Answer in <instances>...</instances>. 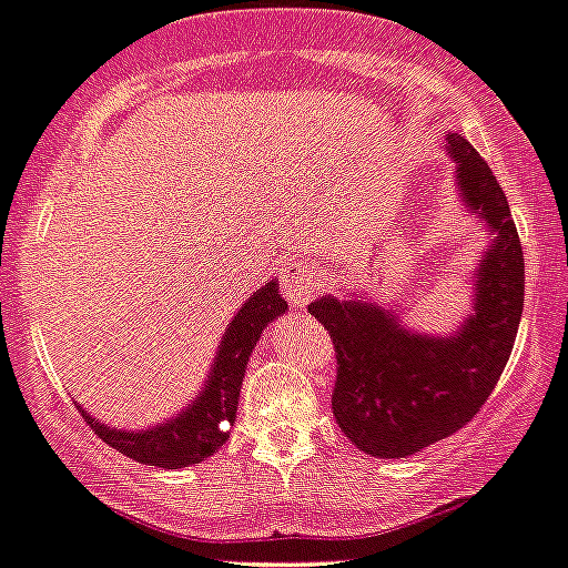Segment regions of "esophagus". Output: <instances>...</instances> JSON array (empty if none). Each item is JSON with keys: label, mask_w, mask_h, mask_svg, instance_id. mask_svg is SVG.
<instances>
[{"label": "esophagus", "mask_w": 568, "mask_h": 568, "mask_svg": "<svg viewBox=\"0 0 568 568\" xmlns=\"http://www.w3.org/2000/svg\"><path fill=\"white\" fill-rule=\"evenodd\" d=\"M320 286H323V278H320V273L308 265H295L292 271H286L282 278L284 297L290 303H295V306L297 303L312 301V295L320 292Z\"/></svg>", "instance_id": "esophagus-1"}]
</instances>
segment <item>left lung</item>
Returning <instances> with one entry per match:
<instances>
[{"label": "left lung", "mask_w": 568, "mask_h": 568, "mask_svg": "<svg viewBox=\"0 0 568 568\" xmlns=\"http://www.w3.org/2000/svg\"><path fill=\"white\" fill-rule=\"evenodd\" d=\"M445 149L464 204L494 234L473 273V314L462 328L414 334L384 306L334 295L308 306L334 339L336 425L375 458L414 456L480 412L508 364L525 306V260L497 176L462 134H447Z\"/></svg>", "instance_id": "obj_1"}]
</instances>
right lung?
<instances>
[{
	"label": "right lung",
	"mask_w": 568,
	"mask_h": 568,
	"mask_svg": "<svg viewBox=\"0 0 568 568\" xmlns=\"http://www.w3.org/2000/svg\"><path fill=\"white\" fill-rule=\"evenodd\" d=\"M284 312L286 301L278 295V284L267 282L260 286L229 323L226 334L217 345L210 378L204 381L195 400L187 408H182L176 417L145 430L110 428L101 419H93L85 408H82V417L91 423L99 439H104L106 445L115 447L132 462L162 469H182L201 464L217 447L226 445L229 428L237 417L240 386H243L248 356L254 353L267 323L282 317Z\"/></svg>",
	"instance_id": "obj_1"
}]
</instances>
